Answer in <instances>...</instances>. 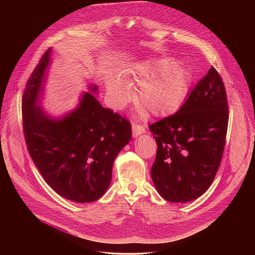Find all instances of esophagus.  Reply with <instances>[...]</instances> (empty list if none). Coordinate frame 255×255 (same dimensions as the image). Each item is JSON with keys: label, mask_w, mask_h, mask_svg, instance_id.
Here are the masks:
<instances>
[{"label": "esophagus", "mask_w": 255, "mask_h": 255, "mask_svg": "<svg viewBox=\"0 0 255 255\" xmlns=\"http://www.w3.org/2000/svg\"><path fill=\"white\" fill-rule=\"evenodd\" d=\"M144 132H145V128L141 125H138V124H135V123L132 124V135H133V137H137L138 135H140Z\"/></svg>", "instance_id": "1"}]
</instances>
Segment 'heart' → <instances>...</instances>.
<instances>
[{"label": "heart", "instance_id": "b5f03b06", "mask_svg": "<svg viewBox=\"0 0 255 255\" xmlns=\"http://www.w3.org/2000/svg\"><path fill=\"white\" fill-rule=\"evenodd\" d=\"M136 73L151 77L139 87L137 98L152 115L168 116L182 107L190 86V73L185 67L172 60H158L139 65ZM106 91L113 109L124 108L132 98L128 80L120 75L107 78Z\"/></svg>", "mask_w": 255, "mask_h": 255}]
</instances>
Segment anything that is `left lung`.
I'll list each match as a JSON object with an SVG mask.
<instances>
[{"mask_svg":"<svg viewBox=\"0 0 255 255\" xmlns=\"http://www.w3.org/2000/svg\"><path fill=\"white\" fill-rule=\"evenodd\" d=\"M229 106L212 67L176 114L149 126L158 146L151 177L170 202H188L211 185L223 156Z\"/></svg>","mask_w":255,"mask_h":255,"instance_id":"left-lung-1","label":"left lung"}]
</instances>
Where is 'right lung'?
Instances as JSON below:
<instances>
[{"label":"right lung","instance_id":"1","mask_svg":"<svg viewBox=\"0 0 255 255\" xmlns=\"http://www.w3.org/2000/svg\"><path fill=\"white\" fill-rule=\"evenodd\" d=\"M52 48L41 58L22 97V123L28 152L38 171L59 195L93 202L108 189L114 161L131 138L130 123L105 109L88 87L77 107L61 118L41 108Z\"/></svg>","mask_w":255,"mask_h":255}]
</instances>
